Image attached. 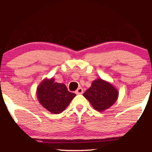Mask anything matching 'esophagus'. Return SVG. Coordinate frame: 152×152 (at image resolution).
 <instances>
[{"mask_svg": "<svg viewBox=\"0 0 152 152\" xmlns=\"http://www.w3.org/2000/svg\"><path fill=\"white\" fill-rule=\"evenodd\" d=\"M83 88L80 87V88H77V90L76 91V92H75V93H76V94H83Z\"/></svg>", "mask_w": 152, "mask_h": 152, "instance_id": "1", "label": "esophagus"}]
</instances>
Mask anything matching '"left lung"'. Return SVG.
<instances>
[{"label": "left lung", "mask_w": 152, "mask_h": 152, "mask_svg": "<svg viewBox=\"0 0 152 152\" xmlns=\"http://www.w3.org/2000/svg\"><path fill=\"white\" fill-rule=\"evenodd\" d=\"M83 95L94 109L102 112L116 102L118 92L112 84L102 78H98L92 82L91 86Z\"/></svg>", "instance_id": "obj_1"}]
</instances>
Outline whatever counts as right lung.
I'll list each match as a JSON object with an SVG mask.
<instances>
[{
	"instance_id": "right-lung-1",
	"label": "right lung",
	"mask_w": 152,
	"mask_h": 152,
	"mask_svg": "<svg viewBox=\"0 0 152 152\" xmlns=\"http://www.w3.org/2000/svg\"><path fill=\"white\" fill-rule=\"evenodd\" d=\"M54 78L44 79L37 88L40 104L52 114L63 112L76 94L69 91L64 83L54 82Z\"/></svg>"
}]
</instances>
